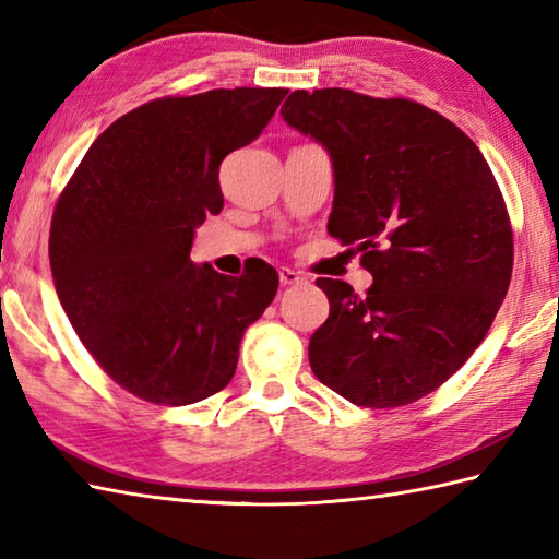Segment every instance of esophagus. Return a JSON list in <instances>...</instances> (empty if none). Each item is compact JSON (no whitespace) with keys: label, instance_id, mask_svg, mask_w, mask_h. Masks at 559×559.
Wrapping results in <instances>:
<instances>
[{"label":"esophagus","instance_id":"1","mask_svg":"<svg viewBox=\"0 0 559 559\" xmlns=\"http://www.w3.org/2000/svg\"><path fill=\"white\" fill-rule=\"evenodd\" d=\"M278 278H281V286H300V283H305V276L300 271H293L288 266L278 269Z\"/></svg>","mask_w":559,"mask_h":559}]
</instances>
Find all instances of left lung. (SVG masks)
<instances>
[{
	"mask_svg": "<svg viewBox=\"0 0 559 559\" xmlns=\"http://www.w3.org/2000/svg\"><path fill=\"white\" fill-rule=\"evenodd\" d=\"M286 123L326 150V229L373 286L317 278L330 317L310 338L317 380L358 407H400L451 378L489 332L513 266L504 199L483 152L441 114L352 90L293 92Z\"/></svg>",
	"mask_w": 559,
	"mask_h": 559,
	"instance_id": "1",
	"label": "left lung"
}]
</instances>
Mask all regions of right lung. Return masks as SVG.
<instances>
[{"label":"right lung","mask_w":559,"mask_h":559,"mask_svg":"<svg viewBox=\"0 0 559 559\" xmlns=\"http://www.w3.org/2000/svg\"><path fill=\"white\" fill-rule=\"evenodd\" d=\"M288 90L167 96L98 135L55 205L50 271L96 364L135 397L181 407L221 392L278 290L266 261L225 276L193 264L195 229L223 211L221 162L269 126Z\"/></svg>","instance_id":"obj_1"}]
</instances>
